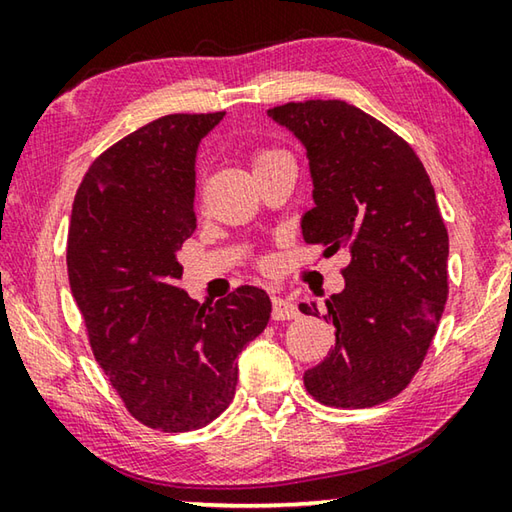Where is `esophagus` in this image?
<instances>
[{
	"mask_svg": "<svg viewBox=\"0 0 512 512\" xmlns=\"http://www.w3.org/2000/svg\"><path fill=\"white\" fill-rule=\"evenodd\" d=\"M271 302H273V311H271L273 320H289V318H296V316L300 314L298 307L293 305V302H291L289 298L273 296Z\"/></svg>",
	"mask_w": 512,
	"mask_h": 512,
	"instance_id": "obj_1",
	"label": "esophagus"
}]
</instances>
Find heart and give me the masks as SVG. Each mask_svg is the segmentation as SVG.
<instances>
[{
    "label": "heart",
    "instance_id": "heart-1",
    "mask_svg": "<svg viewBox=\"0 0 512 512\" xmlns=\"http://www.w3.org/2000/svg\"><path fill=\"white\" fill-rule=\"evenodd\" d=\"M277 155H282V153H277V151H257L255 158H253V167H255V169L262 167V164L271 162L273 158H277Z\"/></svg>",
    "mask_w": 512,
    "mask_h": 512
}]
</instances>
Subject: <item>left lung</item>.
<instances>
[{"label":"left lung","mask_w":512,"mask_h":512,"mask_svg":"<svg viewBox=\"0 0 512 512\" xmlns=\"http://www.w3.org/2000/svg\"><path fill=\"white\" fill-rule=\"evenodd\" d=\"M268 117L307 151L314 207L302 237L350 253L345 289L323 309L336 345L305 388L327 406L368 409L409 386L443 316L449 237L436 192L411 146L350 103H284ZM300 311L318 316V305Z\"/></svg>","instance_id":"left-lung-1"}]
</instances>
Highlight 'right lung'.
<instances>
[{"mask_svg":"<svg viewBox=\"0 0 512 512\" xmlns=\"http://www.w3.org/2000/svg\"><path fill=\"white\" fill-rule=\"evenodd\" d=\"M225 112L167 115L85 173L67 237L69 287L94 359L135 420L194 431L228 409L237 357L264 332L271 300L244 284L214 305L178 287L196 230V153Z\"/></svg>","mask_w":512,"mask_h":512,"instance_id":"right-lung-1","label":"right lung"}]
</instances>
